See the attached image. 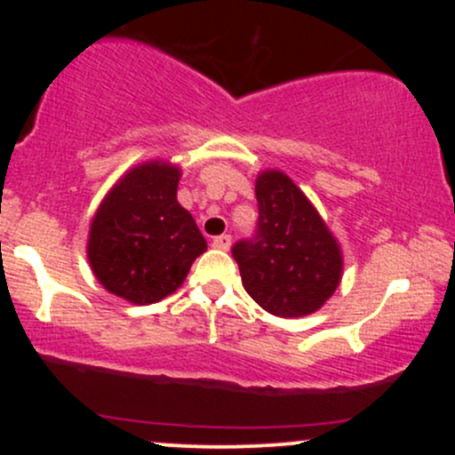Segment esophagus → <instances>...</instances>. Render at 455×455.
<instances>
[{
    "label": "esophagus",
    "instance_id": "esophagus-1",
    "mask_svg": "<svg viewBox=\"0 0 455 455\" xmlns=\"http://www.w3.org/2000/svg\"><path fill=\"white\" fill-rule=\"evenodd\" d=\"M212 245L216 250H224V252H227V250L231 248V235H218V237L212 239Z\"/></svg>",
    "mask_w": 455,
    "mask_h": 455
}]
</instances>
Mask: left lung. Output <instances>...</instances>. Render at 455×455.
<instances>
[{"instance_id":"1","label":"left lung","mask_w":455,"mask_h":455,"mask_svg":"<svg viewBox=\"0 0 455 455\" xmlns=\"http://www.w3.org/2000/svg\"><path fill=\"white\" fill-rule=\"evenodd\" d=\"M254 192L257 237L233 245L243 289L274 316L299 318L321 310L342 280L344 257L336 235L282 171H260Z\"/></svg>"}]
</instances>
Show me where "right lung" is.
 <instances>
[{
  "label": "right lung",
  "instance_id": "right-lung-1",
  "mask_svg": "<svg viewBox=\"0 0 455 455\" xmlns=\"http://www.w3.org/2000/svg\"><path fill=\"white\" fill-rule=\"evenodd\" d=\"M181 169L148 160L128 169L93 213L87 260L108 293L149 306L184 284L207 250L195 218L177 201Z\"/></svg>",
  "mask_w": 455,
  "mask_h": 455
}]
</instances>
